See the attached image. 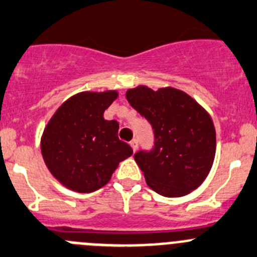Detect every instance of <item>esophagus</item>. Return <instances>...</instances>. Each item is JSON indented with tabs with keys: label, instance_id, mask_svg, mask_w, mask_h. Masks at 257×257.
Instances as JSON below:
<instances>
[{
	"label": "esophagus",
	"instance_id": "esophagus-1",
	"mask_svg": "<svg viewBox=\"0 0 257 257\" xmlns=\"http://www.w3.org/2000/svg\"><path fill=\"white\" fill-rule=\"evenodd\" d=\"M130 145H131V148H133V150L136 151L139 148V141L136 140V139H134V140L130 143Z\"/></svg>",
	"mask_w": 257,
	"mask_h": 257
}]
</instances>
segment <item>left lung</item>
<instances>
[{
    "label": "left lung",
    "mask_w": 257,
    "mask_h": 257,
    "mask_svg": "<svg viewBox=\"0 0 257 257\" xmlns=\"http://www.w3.org/2000/svg\"><path fill=\"white\" fill-rule=\"evenodd\" d=\"M128 103L153 126V150L134 155L149 187L164 197H183L208 175L216 155V130L208 112L183 90L139 85Z\"/></svg>",
    "instance_id": "1"
}]
</instances>
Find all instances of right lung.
I'll use <instances>...</instances> for the list:
<instances>
[{"instance_id":"obj_1","label":"right lung","mask_w":257,"mask_h":257,"mask_svg":"<svg viewBox=\"0 0 257 257\" xmlns=\"http://www.w3.org/2000/svg\"><path fill=\"white\" fill-rule=\"evenodd\" d=\"M118 97L116 90L80 92L55 111L41 136L49 172L68 189L90 193L111 179L122 160L133 155L118 139V122L103 113Z\"/></svg>"}]
</instances>
